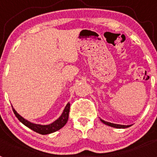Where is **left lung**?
I'll return each mask as SVG.
<instances>
[{
  "label": "left lung",
  "instance_id": "8db88e82",
  "mask_svg": "<svg viewBox=\"0 0 157 157\" xmlns=\"http://www.w3.org/2000/svg\"><path fill=\"white\" fill-rule=\"evenodd\" d=\"M101 121L103 123H105V125H108L109 127H115V128H119V129H122V128H127V127H130L131 125H121V124H116V123H109V122H107L105 121V120H101L100 119Z\"/></svg>",
  "mask_w": 157,
  "mask_h": 157
}]
</instances>
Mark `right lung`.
<instances>
[{"instance_id": "add662e5", "label": "right lung", "mask_w": 157, "mask_h": 157, "mask_svg": "<svg viewBox=\"0 0 157 157\" xmlns=\"http://www.w3.org/2000/svg\"><path fill=\"white\" fill-rule=\"evenodd\" d=\"M12 110H13L14 114L16 115V118L19 121L21 122L23 124H24L26 127L30 128V130H34L35 132L38 133L40 134H48L51 133L56 132L59 129H61L63 126L65 125L68 120V116H69V112H70V103H67V105L65 106L64 109H63L62 114L60 115L57 120H56L52 123H49V124H37V123H31V122L28 121L23 117H22L20 115L16 112L12 107Z\"/></svg>"}]
</instances>
